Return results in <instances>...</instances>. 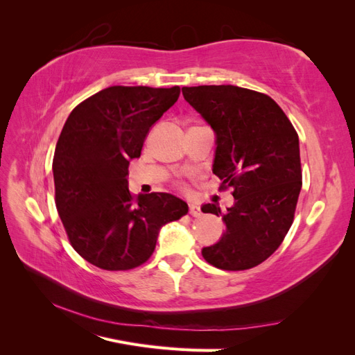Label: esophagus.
<instances>
[{
  "label": "esophagus",
  "instance_id": "34e87169",
  "mask_svg": "<svg viewBox=\"0 0 355 355\" xmlns=\"http://www.w3.org/2000/svg\"><path fill=\"white\" fill-rule=\"evenodd\" d=\"M189 214H191V216H194V218L201 216V210H200L197 204H189Z\"/></svg>",
  "mask_w": 355,
  "mask_h": 355
}]
</instances>
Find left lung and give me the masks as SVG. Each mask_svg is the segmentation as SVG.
Returning a JSON list of instances; mask_svg holds the SVG:
<instances>
[{
    "label": "left lung",
    "mask_w": 355,
    "mask_h": 355,
    "mask_svg": "<svg viewBox=\"0 0 355 355\" xmlns=\"http://www.w3.org/2000/svg\"><path fill=\"white\" fill-rule=\"evenodd\" d=\"M185 101L216 133L213 173L219 189H232L234 206L201 210L222 216V239L202 257L225 271L250 270L266 261L292 227L302 188L299 137L270 96L237 85L182 89Z\"/></svg>",
    "instance_id": "1"
}]
</instances>
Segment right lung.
<instances>
[{
  "instance_id": "add662e5",
  "label": "right lung",
  "mask_w": 355,
  "mask_h": 355,
  "mask_svg": "<svg viewBox=\"0 0 355 355\" xmlns=\"http://www.w3.org/2000/svg\"><path fill=\"white\" fill-rule=\"evenodd\" d=\"M180 87L112 85L75 106L53 157L56 209L73 250L106 271H127L154 253L159 228L188 213L180 198L132 196L128 164Z\"/></svg>"
}]
</instances>
